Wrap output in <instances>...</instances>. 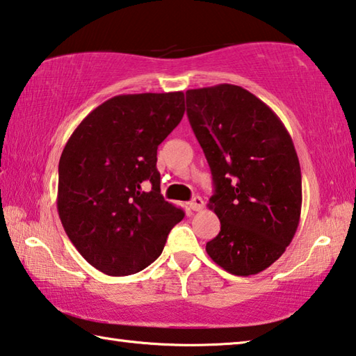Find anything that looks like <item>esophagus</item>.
<instances>
[{"label": "esophagus", "mask_w": 356, "mask_h": 356, "mask_svg": "<svg viewBox=\"0 0 356 356\" xmlns=\"http://www.w3.org/2000/svg\"><path fill=\"white\" fill-rule=\"evenodd\" d=\"M190 209L193 210V212H200V210H202L204 209V200L201 196H195L193 197V200L190 201Z\"/></svg>", "instance_id": "obj_1"}]
</instances>
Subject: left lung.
Returning a JSON list of instances; mask_svg holds the SVG:
<instances>
[{"label": "left lung", "instance_id": "8db88e82", "mask_svg": "<svg viewBox=\"0 0 356 356\" xmlns=\"http://www.w3.org/2000/svg\"><path fill=\"white\" fill-rule=\"evenodd\" d=\"M186 114L206 154L221 231L206 245L237 276L264 272L282 256L301 213V171L293 141L272 108L236 84L186 91Z\"/></svg>", "mask_w": 356, "mask_h": 356}]
</instances>
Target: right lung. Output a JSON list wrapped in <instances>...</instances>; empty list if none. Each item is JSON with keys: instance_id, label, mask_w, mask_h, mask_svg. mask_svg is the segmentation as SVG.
<instances>
[{"instance_id": "add662e5", "label": "right lung", "mask_w": 356, "mask_h": 356, "mask_svg": "<svg viewBox=\"0 0 356 356\" xmlns=\"http://www.w3.org/2000/svg\"><path fill=\"white\" fill-rule=\"evenodd\" d=\"M184 113L180 91L116 95L89 113L65 144L58 213L70 242L102 273L141 272L185 216L163 200L156 171V149Z\"/></svg>"}]
</instances>
